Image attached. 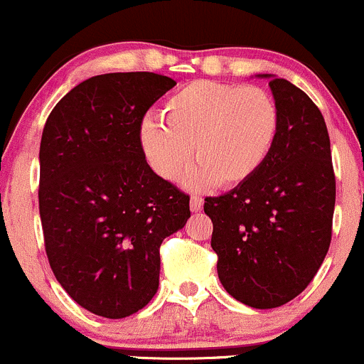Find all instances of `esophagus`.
I'll list each match as a JSON object with an SVG mask.
<instances>
[{"instance_id": "34e87169", "label": "esophagus", "mask_w": 364, "mask_h": 364, "mask_svg": "<svg viewBox=\"0 0 364 364\" xmlns=\"http://www.w3.org/2000/svg\"><path fill=\"white\" fill-rule=\"evenodd\" d=\"M201 208H203V198L199 196L191 198V210H193V212H199Z\"/></svg>"}]
</instances>
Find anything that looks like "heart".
Wrapping results in <instances>:
<instances>
[{"instance_id": "1", "label": "heart", "mask_w": 364, "mask_h": 364, "mask_svg": "<svg viewBox=\"0 0 364 364\" xmlns=\"http://www.w3.org/2000/svg\"><path fill=\"white\" fill-rule=\"evenodd\" d=\"M161 119L147 118L142 144L154 170L166 181L191 158L189 183L198 189L248 181L271 154L279 128L277 105L259 87L199 80L165 100Z\"/></svg>"}]
</instances>
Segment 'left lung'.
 Instances as JSON below:
<instances>
[{
	"instance_id": "obj_1",
	"label": "left lung",
	"mask_w": 364,
	"mask_h": 364,
	"mask_svg": "<svg viewBox=\"0 0 364 364\" xmlns=\"http://www.w3.org/2000/svg\"><path fill=\"white\" fill-rule=\"evenodd\" d=\"M271 77L279 128L259 170L228 194L205 199L218 279L229 295L272 309L300 295L331 243L335 173L318 105L283 77Z\"/></svg>"
}]
</instances>
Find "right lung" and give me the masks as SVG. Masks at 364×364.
<instances>
[{
  "label": "right lung",
  "instance_id": "obj_1",
  "mask_svg": "<svg viewBox=\"0 0 364 364\" xmlns=\"http://www.w3.org/2000/svg\"><path fill=\"white\" fill-rule=\"evenodd\" d=\"M154 73L93 76L62 97L43 128L40 217L57 281L109 319L151 302L159 246L191 217L189 196L151 170L140 130L175 87Z\"/></svg>",
  "mask_w": 364,
  "mask_h": 364
}]
</instances>
